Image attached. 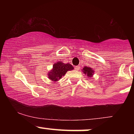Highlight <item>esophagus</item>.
Wrapping results in <instances>:
<instances>
[{
  "mask_svg": "<svg viewBox=\"0 0 134 134\" xmlns=\"http://www.w3.org/2000/svg\"><path fill=\"white\" fill-rule=\"evenodd\" d=\"M74 69H75V70H77V71H79V70H80V67L79 66H76Z\"/></svg>",
  "mask_w": 134,
  "mask_h": 134,
  "instance_id": "1",
  "label": "esophagus"
}]
</instances>
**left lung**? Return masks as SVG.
<instances>
[{
  "label": "left lung",
  "mask_w": 134,
  "mask_h": 134,
  "mask_svg": "<svg viewBox=\"0 0 134 134\" xmlns=\"http://www.w3.org/2000/svg\"><path fill=\"white\" fill-rule=\"evenodd\" d=\"M82 71L83 73L86 74L89 77H91L92 76H93V74H94V70H93V69L87 67H84L82 70Z\"/></svg>",
  "instance_id": "left-lung-1"
}]
</instances>
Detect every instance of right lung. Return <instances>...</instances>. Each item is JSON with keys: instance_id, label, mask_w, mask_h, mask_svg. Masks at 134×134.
Here are the masks:
<instances>
[{"instance_id": "right-lung-1", "label": "right lung", "mask_w": 134, "mask_h": 134, "mask_svg": "<svg viewBox=\"0 0 134 134\" xmlns=\"http://www.w3.org/2000/svg\"><path fill=\"white\" fill-rule=\"evenodd\" d=\"M73 69V66L70 64H66L62 62H57L53 64V69L48 73V77L53 82H56L61 79L67 71Z\"/></svg>"}]
</instances>
